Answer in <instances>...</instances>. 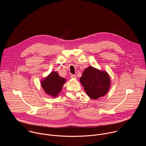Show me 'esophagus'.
Returning <instances> with one entry per match:
<instances>
[{
    "instance_id": "34e87169",
    "label": "esophagus",
    "mask_w": 146,
    "mask_h": 146,
    "mask_svg": "<svg viewBox=\"0 0 146 146\" xmlns=\"http://www.w3.org/2000/svg\"><path fill=\"white\" fill-rule=\"evenodd\" d=\"M70 77H71V78H73V79H76V78H77L76 76L75 75H73V74H71V75H70Z\"/></svg>"
}]
</instances>
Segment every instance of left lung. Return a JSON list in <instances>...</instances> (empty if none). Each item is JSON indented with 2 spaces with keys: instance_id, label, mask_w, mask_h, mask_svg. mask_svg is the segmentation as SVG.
<instances>
[{
  "instance_id": "obj_1",
  "label": "left lung",
  "mask_w": 146,
  "mask_h": 146,
  "mask_svg": "<svg viewBox=\"0 0 146 146\" xmlns=\"http://www.w3.org/2000/svg\"><path fill=\"white\" fill-rule=\"evenodd\" d=\"M80 81L87 95L93 100L104 96L108 92L110 86V79L108 74L92 66L88 67L84 71Z\"/></svg>"
}]
</instances>
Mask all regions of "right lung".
<instances>
[{
    "label": "right lung",
    "mask_w": 146,
    "mask_h": 146,
    "mask_svg": "<svg viewBox=\"0 0 146 146\" xmlns=\"http://www.w3.org/2000/svg\"><path fill=\"white\" fill-rule=\"evenodd\" d=\"M66 79L60 77L58 73L52 71L46 78L42 80V86L46 94L56 97L61 92Z\"/></svg>",
    "instance_id": "add662e5"
}]
</instances>
